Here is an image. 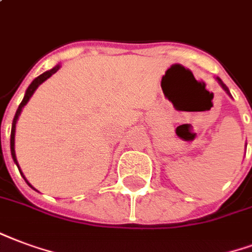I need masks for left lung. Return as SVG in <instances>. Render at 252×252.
Returning <instances> with one entry per match:
<instances>
[{
  "instance_id": "left-lung-1",
  "label": "left lung",
  "mask_w": 252,
  "mask_h": 252,
  "mask_svg": "<svg viewBox=\"0 0 252 252\" xmlns=\"http://www.w3.org/2000/svg\"><path fill=\"white\" fill-rule=\"evenodd\" d=\"M218 81H219V84H220V85H221V88L224 89V91H227V93H228V94H230V92H228V89H227V87H225L224 84L221 83V80H220V79H218Z\"/></svg>"
}]
</instances>
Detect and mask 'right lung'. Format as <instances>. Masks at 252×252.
Here are the masks:
<instances>
[{
    "label": "right lung",
    "mask_w": 252,
    "mask_h": 252,
    "mask_svg": "<svg viewBox=\"0 0 252 252\" xmlns=\"http://www.w3.org/2000/svg\"><path fill=\"white\" fill-rule=\"evenodd\" d=\"M59 68H60V65H56V66L53 69H50V70H46L45 73L40 74L38 77H36V79L33 80L31 85L28 87L27 92H25V96H24V100H22L21 104L18 105V109H17L16 115H14V119H13L12 133H10V151H12L13 160H14V163H16L17 165H18V163H17L16 151H14V135H16V123H17V120H18V116H20V113H21L24 105H25V104H27L28 101H29V98L32 97V94H33V93H34V91H36V89L38 88V85L44 83V81H45L46 79H49L52 74L56 73V72L59 70ZM18 169H20V167H18ZM20 172H21V171H20ZM21 175H22V172H21ZM22 176H24V175H22ZM24 179H25V176H24ZM25 180H27V179H25ZM27 183H28V180H27ZM28 184H29V183H28ZM29 186H31V184H29ZM31 187H32V186H31ZM32 188H33V187H32Z\"/></svg>",
    "instance_id": "1"
}]
</instances>
